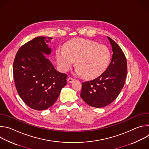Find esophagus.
Segmentation results:
<instances>
[{
	"mask_svg": "<svg viewBox=\"0 0 149 149\" xmlns=\"http://www.w3.org/2000/svg\"><path fill=\"white\" fill-rule=\"evenodd\" d=\"M67 81H68V82L69 83H72V82L74 81V79L72 78H71V77H69V78L67 79Z\"/></svg>",
	"mask_w": 149,
	"mask_h": 149,
	"instance_id": "esophagus-1",
	"label": "esophagus"
}]
</instances>
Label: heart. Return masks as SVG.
Wrapping results in <instances>:
<instances>
[{
    "mask_svg": "<svg viewBox=\"0 0 149 149\" xmlns=\"http://www.w3.org/2000/svg\"><path fill=\"white\" fill-rule=\"evenodd\" d=\"M56 59L60 69L67 72L75 62V73L83 75L87 79L101 75L108 68L111 52L105 45L85 39H75L68 41L63 49H58Z\"/></svg>",
    "mask_w": 149,
    "mask_h": 149,
    "instance_id": "b5f03b06",
    "label": "heart"
}]
</instances>
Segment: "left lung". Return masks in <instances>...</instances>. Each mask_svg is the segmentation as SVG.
<instances>
[{"label": "left lung", "instance_id": "8db88e82", "mask_svg": "<svg viewBox=\"0 0 149 149\" xmlns=\"http://www.w3.org/2000/svg\"><path fill=\"white\" fill-rule=\"evenodd\" d=\"M107 38L113 52L110 65L98 78L83 82L80 94L85 102L96 108L105 107L116 99L124 87L127 73L124 52L112 39Z\"/></svg>", "mask_w": 149, "mask_h": 149}]
</instances>
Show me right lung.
Listing matches in <instances>:
<instances>
[{
  "label": "right lung",
  "instance_id": "1",
  "mask_svg": "<svg viewBox=\"0 0 149 149\" xmlns=\"http://www.w3.org/2000/svg\"><path fill=\"white\" fill-rule=\"evenodd\" d=\"M52 38L38 36L21 47L14 60L13 72L18 94L35 110H47L58 99L67 84V75L56 71L45 55Z\"/></svg>",
  "mask_w": 149,
  "mask_h": 149
}]
</instances>
